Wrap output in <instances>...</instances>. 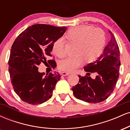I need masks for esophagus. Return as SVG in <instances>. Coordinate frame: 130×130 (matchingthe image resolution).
Segmentation results:
<instances>
[{
    "instance_id": "esophagus-1",
    "label": "esophagus",
    "mask_w": 130,
    "mask_h": 130,
    "mask_svg": "<svg viewBox=\"0 0 130 130\" xmlns=\"http://www.w3.org/2000/svg\"><path fill=\"white\" fill-rule=\"evenodd\" d=\"M69 74H70V73L65 72V71H63V72H62V75L64 76H67V75H69Z\"/></svg>"
}]
</instances>
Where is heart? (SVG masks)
<instances>
[{"label":"heart","instance_id":"obj_1","mask_svg":"<svg viewBox=\"0 0 130 130\" xmlns=\"http://www.w3.org/2000/svg\"><path fill=\"white\" fill-rule=\"evenodd\" d=\"M67 39L70 43H76L75 56L62 60L59 64V69L72 72L84 62H92L96 60L102 52L105 43L104 33L100 29L81 26L70 29L67 33ZM53 51L59 58L66 56L65 44L62 38H59L53 44Z\"/></svg>","mask_w":130,"mask_h":130}]
</instances>
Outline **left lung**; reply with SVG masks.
<instances>
[{"mask_svg":"<svg viewBox=\"0 0 130 130\" xmlns=\"http://www.w3.org/2000/svg\"><path fill=\"white\" fill-rule=\"evenodd\" d=\"M109 32L111 40L103 53L97 60L84 67L87 75L79 76V83L71 89L77 99L97 103L106 100L116 87L120 71V51L114 35ZM91 73L96 74L95 78L90 76Z\"/></svg>","mask_w":130,"mask_h":130,"instance_id":"8db88e82","label":"left lung"}]
</instances>
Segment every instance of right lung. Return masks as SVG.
I'll list each match as a JSON object with an SVG mask.
<instances>
[{
	"mask_svg": "<svg viewBox=\"0 0 130 130\" xmlns=\"http://www.w3.org/2000/svg\"><path fill=\"white\" fill-rule=\"evenodd\" d=\"M65 27L34 24L21 33L14 40L8 60L9 73L14 92L22 101L31 104L43 103L51 97L59 73H40L38 66L48 63L57 66L52 57L53 44L67 30Z\"/></svg>",
	"mask_w": 130,
	"mask_h": 130,
	"instance_id": "obj_1",
	"label": "right lung"
}]
</instances>
